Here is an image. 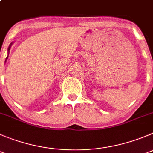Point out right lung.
I'll list each match as a JSON object with an SVG mask.
<instances>
[{
	"label": "right lung",
	"mask_w": 153,
	"mask_h": 153,
	"mask_svg": "<svg viewBox=\"0 0 153 153\" xmlns=\"http://www.w3.org/2000/svg\"><path fill=\"white\" fill-rule=\"evenodd\" d=\"M11 45H12V43H11V44L10 45V46H9V48H8V50H10V46H11Z\"/></svg>",
	"instance_id": "add662e5"
}]
</instances>
